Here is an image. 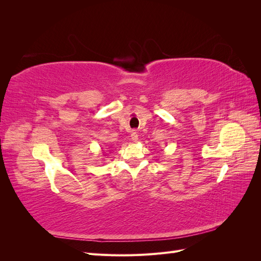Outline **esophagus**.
Segmentation results:
<instances>
[{
	"instance_id": "1",
	"label": "esophagus",
	"mask_w": 261,
	"mask_h": 261,
	"mask_svg": "<svg viewBox=\"0 0 261 261\" xmlns=\"http://www.w3.org/2000/svg\"><path fill=\"white\" fill-rule=\"evenodd\" d=\"M130 137H132V140L134 141V143H137V141H138V134L136 132H132Z\"/></svg>"
}]
</instances>
